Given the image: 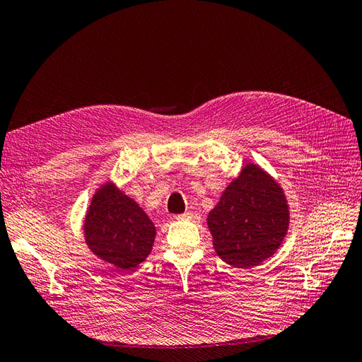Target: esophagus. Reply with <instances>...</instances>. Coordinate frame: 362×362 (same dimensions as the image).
Listing matches in <instances>:
<instances>
[{
	"mask_svg": "<svg viewBox=\"0 0 362 362\" xmlns=\"http://www.w3.org/2000/svg\"><path fill=\"white\" fill-rule=\"evenodd\" d=\"M177 218H181V221H184V218H189V221H198V218H201V216H199L198 213L187 211V213H184V214L177 216Z\"/></svg>",
	"mask_w": 362,
	"mask_h": 362,
	"instance_id": "34e87169",
	"label": "esophagus"
}]
</instances>
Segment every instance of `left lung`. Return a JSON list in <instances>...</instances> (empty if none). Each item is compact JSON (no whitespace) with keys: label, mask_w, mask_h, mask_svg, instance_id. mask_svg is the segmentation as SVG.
Here are the masks:
<instances>
[{"label":"left lung","mask_w":362,"mask_h":362,"mask_svg":"<svg viewBox=\"0 0 362 362\" xmlns=\"http://www.w3.org/2000/svg\"><path fill=\"white\" fill-rule=\"evenodd\" d=\"M288 222L282 189L257 164H247L228 185L206 218L217 255L240 269L258 266L275 254Z\"/></svg>","instance_id":"1"}]
</instances>
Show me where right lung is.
<instances>
[{"label":"right lung","mask_w":362,"mask_h":362,"mask_svg":"<svg viewBox=\"0 0 362 362\" xmlns=\"http://www.w3.org/2000/svg\"><path fill=\"white\" fill-rule=\"evenodd\" d=\"M84 237L95 255L127 270L149 255L156 226L134 199L105 184L95 193L87 211Z\"/></svg>","instance_id":"1"}]
</instances>
